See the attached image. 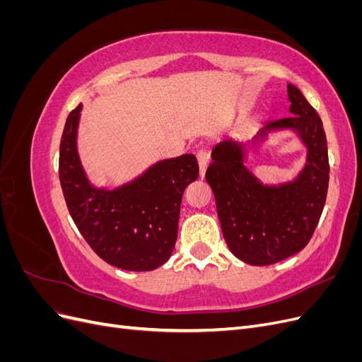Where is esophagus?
<instances>
[{"label": "esophagus", "instance_id": "1", "mask_svg": "<svg viewBox=\"0 0 362 362\" xmlns=\"http://www.w3.org/2000/svg\"><path fill=\"white\" fill-rule=\"evenodd\" d=\"M196 157H198V163H199V173H201V177L204 178L205 170L208 168V163H210V154H208L206 151H199L198 154H196Z\"/></svg>", "mask_w": 362, "mask_h": 362}]
</instances>
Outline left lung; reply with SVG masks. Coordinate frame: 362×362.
I'll return each mask as SVG.
<instances>
[{
  "label": "left lung",
  "mask_w": 362,
  "mask_h": 362,
  "mask_svg": "<svg viewBox=\"0 0 362 362\" xmlns=\"http://www.w3.org/2000/svg\"><path fill=\"white\" fill-rule=\"evenodd\" d=\"M290 113L262 127L252 144L270 131L291 129L308 149L298 178L262 184L246 166V144L225 139L211 152L205 178L213 189L226 245L252 266H269L300 252L320 221L329 184L326 134L320 116L298 87L288 84Z\"/></svg>",
  "instance_id": "1"
}]
</instances>
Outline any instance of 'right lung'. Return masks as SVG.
I'll return each instance as SVG.
<instances>
[{
  "label": "right lung",
  "mask_w": 362,
  "mask_h": 362,
  "mask_svg": "<svg viewBox=\"0 0 362 362\" xmlns=\"http://www.w3.org/2000/svg\"><path fill=\"white\" fill-rule=\"evenodd\" d=\"M81 108L69 113L60 141L59 177L68 210L86 242L108 264L154 270L170 258L177 243L182 193L198 180V161L193 154L161 160L122 187H93L76 151Z\"/></svg>",
  "instance_id": "obj_1"
}]
</instances>
